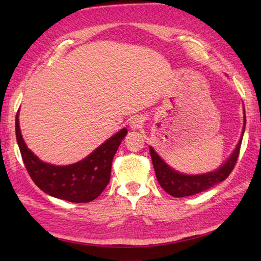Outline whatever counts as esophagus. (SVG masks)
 <instances>
[{
  "label": "esophagus",
  "mask_w": 261,
  "mask_h": 261,
  "mask_svg": "<svg viewBox=\"0 0 261 261\" xmlns=\"http://www.w3.org/2000/svg\"><path fill=\"white\" fill-rule=\"evenodd\" d=\"M142 125H143V120L141 118H139V117H136V118H133L130 120V122H129V126H130V128L132 129H139V128H141L142 127Z\"/></svg>",
  "instance_id": "1"
}]
</instances>
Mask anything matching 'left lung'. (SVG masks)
Masks as SVG:
<instances>
[{
    "instance_id": "left-lung-1",
    "label": "left lung",
    "mask_w": 261,
    "mask_h": 261,
    "mask_svg": "<svg viewBox=\"0 0 261 261\" xmlns=\"http://www.w3.org/2000/svg\"><path fill=\"white\" fill-rule=\"evenodd\" d=\"M244 111V123H243L242 135L239 138L236 148L233 149L231 155L228 157V160L222 164L219 169L211 172L200 173V174H185L179 172V171L171 168L169 164H166L164 160L157 153L153 148L149 147L150 151L151 161L153 169H155L156 178L159 180L160 185L162 186L166 193L176 196V198H184V196H190L200 192H203L211 187L222 182L231 173L234 164L239 155V149H241L243 135H244L245 125H246V117L245 110Z\"/></svg>"
}]
</instances>
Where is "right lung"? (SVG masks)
Returning a JSON list of instances; mask_svg holds the SVG:
<instances>
[{"label":"right lung","instance_id":"right-lung-1","mask_svg":"<svg viewBox=\"0 0 261 261\" xmlns=\"http://www.w3.org/2000/svg\"><path fill=\"white\" fill-rule=\"evenodd\" d=\"M127 134L122 128L90 155L69 165L42 162L29 149L20 133L19 110L16 114V139L22 159L34 184L50 196L70 202H90L108 186L114 153Z\"/></svg>","mask_w":261,"mask_h":261}]
</instances>
